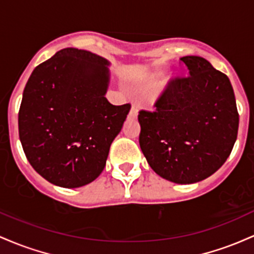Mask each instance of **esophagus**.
Returning <instances> with one entry per match:
<instances>
[{
    "mask_svg": "<svg viewBox=\"0 0 254 254\" xmlns=\"http://www.w3.org/2000/svg\"><path fill=\"white\" fill-rule=\"evenodd\" d=\"M136 115H138V109H136L134 105H133L132 109H130L129 114H128V118H129V119H135Z\"/></svg>",
    "mask_w": 254,
    "mask_h": 254,
    "instance_id": "esophagus-1",
    "label": "esophagus"
}]
</instances>
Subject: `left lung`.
<instances>
[{
  "mask_svg": "<svg viewBox=\"0 0 254 254\" xmlns=\"http://www.w3.org/2000/svg\"><path fill=\"white\" fill-rule=\"evenodd\" d=\"M180 60L190 76L170 82L155 113H139V144L157 175L189 185L211 176L229 157L239 114L226 74L200 56Z\"/></svg>",
  "mask_w": 254,
  "mask_h": 254,
  "instance_id": "1",
  "label": "left lung"
}]
</instances>
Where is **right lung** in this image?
Returning a JSON list of instances; mask_svg holds the SVG:
<instances>
[{"label":"right lung","mask_w":254,"mask_h":254,"mask_svg":"<svg viewBox=\"0 0 254 254\" xmlns=\"http://www.w3.org/2000/svg\"><path fill=\"white\" fill-rule=\"evenodd\" d=\"M110 62L65 48L35 68L22 93L19 136L39 175L64 189L96 180L130 105L105 98Z\"/></svg>","instance_id":"1"}]
</instances>
